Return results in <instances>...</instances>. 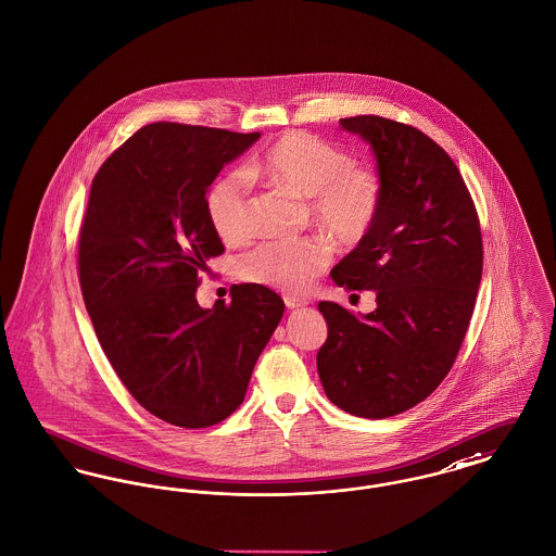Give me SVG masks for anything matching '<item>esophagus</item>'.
<instances>
[{"instance_id": "obj_1", "label": "esophagus", "mask_w": 556, "mask_h": 556, "mask_svg": "<svg viewBox=\"0 0 556 556\" xmlns=\"http://www.w3.org/2000/svg\"><path fill=\"white\" fill-rule=\"evenodd\" d=\"M285 303H287L289 309H296V307H305L307 305V301H301V299H295V296H285Z\"/></svg>"}]
</instances>
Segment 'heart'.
I'll list each match as a JSON object with an SVG mask.
<instances>
[{"label":"heart","mask_w":556,"mask_h":556,"mask_svg":"<svg viewBox=\"0 0 556 556\" xmlns=\"http://www.w3.org/2000/svg\"><path fill=\"white\" fill-rule=\"evenodd\" d=\"M251 179L280 187L305 200L309 223L339 247H356L379 217L383 187L375 170L356 166L352 153L305 135L289 132L244 170H227L211 181L204 211L223 242L253 233ZM320 240H265L240 260V274L285 293H303L327 267Z\"/></svg>","instance_id":"1"}]
</instances>
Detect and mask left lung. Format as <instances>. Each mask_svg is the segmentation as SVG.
Here are the masks:
<instances>
[{"instance_id": "8db88e82", "label": "left lung", "mask_w": 556, "mask_h": 556, "mask_svg": "<svg viewBox=\"0 0 556 556\" xmlns=\"http://www.w3.org/2000/svg\"><path fill=\"white\" fill-rule=\"evenodd\" d=\"M339 124L372 149L383 200L331 276L375 291L377 307L352 314L320 301L329 334L316 365L333 405L383 419L426 401L457 358L481 285V223L457 166L428 135L379 115Z\"/></svg>"}]
</instances>
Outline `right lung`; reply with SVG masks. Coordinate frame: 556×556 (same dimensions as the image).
Returning a JSON list of instances; mask_svg holds the SVG:
<instances>
[{
  "label": "right lung",
  "instance_id": "add662e5",
  "mask_svg": "<svg viewBox=\"0 0 556 556\" xmlns=\"http://www.w3.org/2000/svg\"><path fill=\"white\" fill-rule=\"evenodd\" d=\"M260 132L155 122L99 168L79 231V287L113 370L151 415L206 428L242 405L285 301L233 285L198 305L206 261L223 253L204 193Z\"/></svg>",
  "mask_w": 556,
  "mask_h": 556
}]
</instances>
